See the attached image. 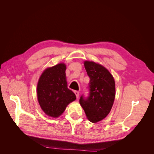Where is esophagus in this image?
<instances>
[{
	"mask_svg": "<svg viewBox=\"0 0 154 154\" xmlns=\"http://www.w3.org/2000/svg\"><path fill=\"white\" fill-rule=\"evenodd\" d=\"M74 92V94H75V95H76V98H78L79 95H80V92L75 91Z\"/></svg>",
	"mask_w": 154,
	"mask_h": 154,
	"instance_id": "esophagus-1",
	"label": "esophagus"
}]
</instances>
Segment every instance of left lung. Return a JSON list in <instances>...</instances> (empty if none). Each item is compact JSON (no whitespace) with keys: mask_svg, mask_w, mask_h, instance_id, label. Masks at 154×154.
<instances>
[{"mask_svg":"<svg viewBox=\"0 0 154 154\" xmlns=\"http://www.w3.org/2000/svg\"><path fill=\"white\" fill-rule=\"evenodd\" d=\"M84 66L90 78L88 94L80 97V103L87 118L97 123L108 115L115 98V82L105 67L93 62L85 61Z\"/></svg>","mask_w":154,"mask_h":154,"instance_id":"left-lung-1","label":"left lung"}]
</instances>
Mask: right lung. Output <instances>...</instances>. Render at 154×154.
<instances>
[{
    "mask_svg": "<svg viewBox=\"0 0 154 154\" xmlns=\"http://www.w3.org/2000/svg\"><path fill=\"white\" fill-rule=\"evenodd\" d=\"M64 63L45 69L37 85V96L42 109L48 116L57 118L69 103L76 100V95L68 88Z\"/></svg>",
    "mask_w": 154,
    "mask_h": 154,
    "instance_id": "obj_1",
    "label": "right lung"
}]
</instances>
